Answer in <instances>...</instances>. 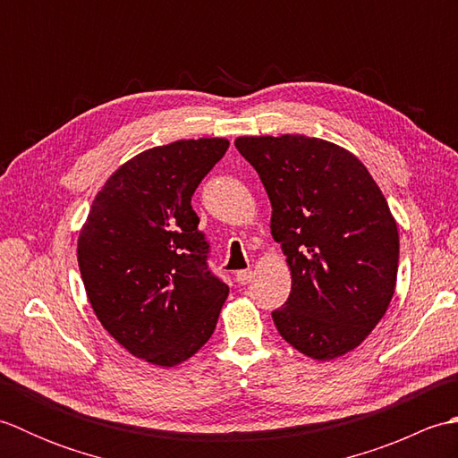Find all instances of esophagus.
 I'll return each instance as SVG.
<instances>
[{"instance_id": "34e87169", "label": "esophagus", "mask_w": 458, "mask_h": 458, "mask_svg": "<svg viewBox=\"0 0 458 458\" xmlns=\"http://www.w3.org/2000/svg\"><path fill=\"white\" fill-rule=\"evenodd\" d=\"M251 279H254V271H251V269H242V271H238V274H236V281H238L240 285L250 284Z\"/></svg>"}]
</instances>
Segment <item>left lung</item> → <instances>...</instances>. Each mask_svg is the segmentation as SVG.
Here are the masks:
<instances>
[{
  "label": "left lung",
  "mask_w": 458,
  "mask_h": 458,
  "mask_svg": "<svg viewBox=\"0 0 458 458\" xmlns=\"http://www.w3.org/2000/svg\"><path fill=\"white\" fill-rule=\"evenodd\" d=\"M271 202V236L291 269V293L271 317L287 343L333 360L364 343L395 291L400 234L356 155L307 135L238 138Z\"/></svg>",
  "instance_id": "1"
}]
</instances>
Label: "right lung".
<instances>
[{
  "mask_svg": "<svg viewBox=\"0 0 458 458\" xmlns=\"http://www.w3.org/2000/svg\"><path fill=\"white\" fill-rule=\"evenodd\" d=\"M228 145L181 140L135 155L96 194L81 230L79 267L96 317L149 364L171 368L197 354L228 297L191 207Z\"/></svg>",
  "mask_w": 458,
  "mask_h": 458,
  "instance_id": "right-lung-1",
  "label": "right lung"
}]
</instances>
